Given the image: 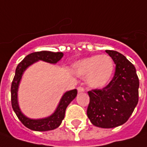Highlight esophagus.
Returning <instances> with one entry per match:
<instances>
[{"label":"esophagus","mask_w":147,"mask_h":147,"mask_svg":"<svg viewBox=\"0 0 147 147\" xmlns=\"http://www.w3.org/2000/svg\"><path fill=\"white\" fill-rule=\"evenodd\" d=\"M77 91H78V92L79 93H82V92H84V88H83V87H78L77 88Z\"/></svg>","instance_id":"34e87169"}]
</instances>
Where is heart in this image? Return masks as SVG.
Returning a JSON list of instances; mask_svg holds the SVG:
<instances>
[{
	"label": "heart",
	"mask_w": 147,
	"mask_h": 147,
	"mask_svg": "<svg viewBox=\"0 0 147 147\" xmlns=\"http://www.w3.org/2000/svg\"><path fill=\"white\" fill-rule=\"evenodd\" d=\"M115 65L108 55H94L78 60L72 65V71L80 77H86V82L92 88H102L112 78Z\"/></svg>",
	"instance_id": "heart-1"
}]
</instances>
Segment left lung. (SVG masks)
Here are the masks:
<instances>
[{"mask_svg":"<svg viewBox=\"0 0 147 147\" xmlns=\"http://www.w3.org/2000/svg\"><path fill=\"white\" fill-rule=\"evenodd\" d=\"M106 52L115 63V71L102 89L88 91L87 115L94 126L114 128L125 123L138 104L139 80L134 64L123 54L113 50Z\"/></svg>","mask_w":147,"mask_h":147,"instance_id":"1","label":"left lung"}]
</instances>
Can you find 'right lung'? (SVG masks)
Instances as JSON below:
<instances>
[{"label": "right lung", "instance_id": "add662e5", "mask_svg": "<svg viewBox=\"0 0 147 147\" xmlns=\"http://www.w3.org/2000/svg\"><path fill=\"white\" fill-rule=\"evenodd\" d=\"M63 56V54L62 52H52L49 51L32 52L28 55L16 67L15 76L13 78L11 86L12 107L20 122L30 130L36 131H47L54 130L59 127L64 119L67 107L76 97L77 90L74 89L64 93L59 101L57 108L52 115L41 119H31L24 116L20 111L17 101V91L22 75L28 67L38 60H43L50 63H56L59 59H61Z\"/></svg>", "mask_w": 147, "mask_h": 147}]
</instances>
